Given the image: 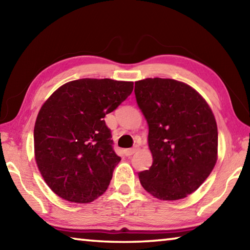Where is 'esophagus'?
<instances>
[{
    "instance_id": "1",
    "label": "esophagus",
    "mask_w": 250,
    "mask_h": 250,
    "mask_svg": "<svg viewBox=\"0 0 250 250\" xmlns=\"http://www.w3.org/2000/svg\"><path fill=\"white\" fill-rule=\"evenodd\" d=\"M138 150H139V147L135 146L134 147H131V149H125V154L126 156H130V155H132L133 153H135V152H137Z\"/></svg>"
}]
</instances>
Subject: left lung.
<instances>
[{
    "mask_svg": "<svg viewBox=\"0 0 250 250\" xmlns=\"http://www.w3.org/2000/svg\"><path fill=\"white\" fill-rule=\"evenodd\" d=\"M134 94L149 125L153 156L149 170L139 173L140 183L160 200L184 198L204 183L216 164L213 112L195 89L174 79L139 80Z\"/></svg>",
    "mask_w": 250,
    "mask_h": 250,
    "instance_id": "obj_1",
    "label": "left lung"
}]
</instances>
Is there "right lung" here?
Wrapping results in <instances>:
<instances>
[{"mask_svg":"<svg viewBox=\"0 0 250 250\" xmlns=\"http://www.w3.org/2000/svg\"><path fill=\"white\" fill-rule=\"evenodd\" d=\"M132 90V82L83 78L62 84L42 105L34 126L35 160L59 197L90 203L108 188L121 159L104 118Z\"/></svg>","mask_w":250,"mask_h":250,"instance_id":"obj_1","label":"right lung"}]
</instances>
